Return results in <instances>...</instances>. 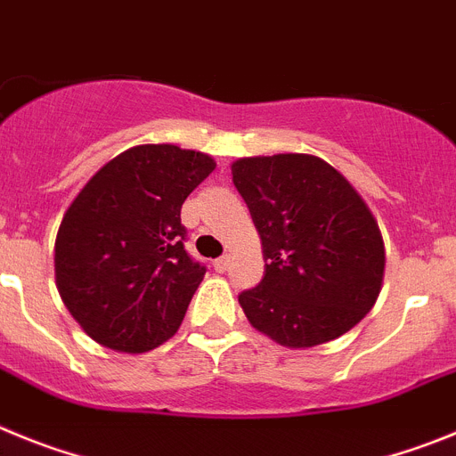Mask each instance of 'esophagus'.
Wrapping results in <instances>:
<instances>
[{
    "label": "esophagus",
    "mask_w": 456,
    "mask_h": 456,
    "mask_svg": "<svg viewBox=\"0 0 456 456\" xmlns=\"http://www.w3.org/2000/svg\"><path fill=\"white\" fill-rule=\"evenodd\" d=\"M229 264H232V258L229 256H220L213 261V268H216V273H224V270L229 268Z\"/></svg>",
    "instance_id": "34e87169"
}]
</instances>
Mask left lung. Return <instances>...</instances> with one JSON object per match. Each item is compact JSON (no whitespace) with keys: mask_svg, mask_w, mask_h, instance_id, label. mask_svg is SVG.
Returning a JSON list of instances; mask_svg holds the SVG:
<instances>
[{"mask_svg":"<svg viewBox=\"0 0 456 456\" xmlns=\"http://www.w3.org/2000/svg\"><path fill=\"white\" fill-rule=\"evenodd\" d=\"M232 175L268 261L261 284L238 295L249 325L290 350L359 325L379 297L387 249L356 188L314 154L245 157Z\"/></svg>","mask_w":456,"mask_h":456,"instance_id":"8db88e82","label":"left lung"}]
</instances>
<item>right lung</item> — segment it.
I'll return each mask as SVG.
<instances>
[{"label":"right lung","instance_id":"add662e5","mask_svg":"<svg viewBox=\"0 0 456 456\" xmlns=\"http://www.w3.org/2000/svg\"><path fill=\"white\" fill-rule=\"evenodd\" d=\"M213 170L204 151L136 145L72 200L56 233V289L95 343L141 354L179 330L207 273L183 249L182 204Z\"/></svg>","mask_w":456,"mask_h":456}]
</instances>
